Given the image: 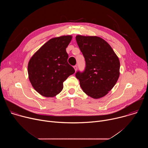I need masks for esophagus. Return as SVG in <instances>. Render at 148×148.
I'll return each mask as SVG.
<instances>
[{
    "label": "esophagus",
    "instance_id": "esophagus-1",
    "mask_svg": "<svg viewBox=\"0 0 148 148\" xmlns=\"http://www.w3.org/2000/svg\"><path fill=\"white\" fill-rule=\"evenodd\" d=\"M74 70H75V71H76L77 70V66H74Z\"/></svg>",
    "mask_w": 148,
    "mask_h": 148
}]
</instances>
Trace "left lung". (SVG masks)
Here are the masks:
<instances>
[{
    "label": "left lung",
    "instance_id": "obj_1",
    "mask_svg": "<svg viewBox=\"0 0 148 148\" xmlns=\"http://www.w3.org/2000/svg\"><path fill=\"white\" fill-rule=\"evenodd\" d=\"M77 45L86 60V69L75 77L87 95L94 99L106 95L119 77L120 62L106 41L97 36L77 35Z\"/></svg>",
    "mask_w": 148,
    "mask_h": 148
}]
</instances>
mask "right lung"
Returning <instances> with one entry per match:
<instances>
[{"mask_svg":"<svg viewBox=\"0 0 148 148\" xmlns=\"http://www.w3.org/2000/svg\"><path fill=\"white\" fill-rule=\"evenodd\" d=\"M71 36L49 40L31 57L28 63L29 78L34 90L46 97H53L63 88L64 82L75 73L67 62L66 48Z\"/></svg>","mask_w":148,"mask_h":148,"instance_id":"add662e5","label":"right lung"}]
</instances>
